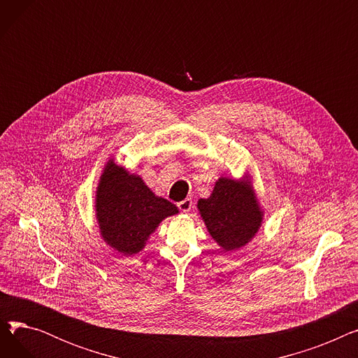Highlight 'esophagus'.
Segmentation results:
<instances>
[{
  "label": "esophagus",
  "mask_w": 358,
  "mask_h": 358,
  "mask_svg": "<svg viewBox=\"0 0 358 358\" xmlns=\"http://www.w3.org/2000/svg\"><path fill=\"white\" fill-rule=\"evenodd\" d=\"M177 206H178V209H180L181 212L187 213V212H190V210H192V208H193V200H192V199L181 200Z\"/></svg>",
  "instance_id": "34e87169"
}]
</instances>
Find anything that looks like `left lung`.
<instances>
[{
	"label": "left lung",
	"mask_w": 358,
	"mask_h": 358,
	"mask_svg": "<svg viewBox=\"0 0 358 358\" xmlns=\"http://www.w3.org/2000/svg\"><path fill=\"white\" fill-rule=\"evenodd\" d=\"M212 238L223 251H235L254 238L262 222V212L248 182L219 178L209 199L197 203Z\"/></svg>",
	"instance_id": "obj_1"
}]
</instances>
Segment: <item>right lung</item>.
Masks as SVG:
<instances>
[{"mask_svg": "<svg viewBox=\"0 0 358 358\" xmlns=\"http://www.w3.org/2000/svg\"><path fill=\"white\" fill-rule=\"evenodd\" d=\"M96 215L103 239L123 255L139 252L162 219L177 206L157 197L143 180L108 161L96 194Z\"/></svg>", "mask_w": 358, "mask_h": 358, "instance_id": "right-lung-1", "label": "right lung"}]
</instances>
